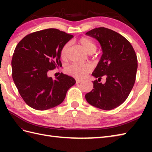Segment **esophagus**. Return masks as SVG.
<instances>
[{"mask_svg":"<svg viewBox=\"0 0 152 152\" xmlns=\"http://www.w3.org/2000/svg\"><path fill=\"white\" fill-rule=\"evenodd\" d=\"M76 83H81V82H82L83 80H79V79H76Z\"/></svg>","mask_w":152,"mask_h":152,"instance_id":"1","label":"esophagus"}]
</instances>
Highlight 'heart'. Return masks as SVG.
<instances>
[{
    "label": "heart",
    "mask_w": 152,
    "mask_h": 152,
    "mask_svg": "<svg viewBox=\"0 0 152 152\" xmlns=\"http://www.w3.org/2000/svg\"><path fill=\"white\" fill-rule=\"evenodd\" d=\"M80 43L82 48L87 52L92 53L95 52L96 49V46L94 42L88 38H82L80 40ZM69 48V43L64 45L61 49L60 56L63 59H65L67 57V51ZM92 70V66L88 63H74L69 64L66 68V72L75 77L76 78H83L87 74L90 72Z\"/></svg>",
    "instance_id": "b5f03b06"
}]
</instances>
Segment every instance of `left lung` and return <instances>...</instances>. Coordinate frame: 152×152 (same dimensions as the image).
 I'll return each mask as SVG.
<instances>
[{
  "label": "left lung",
  "instance_id": "left-lung-1",
  "mask_svg": "<svg viewBox=\"0 0 152 152\" xmlns=\"http://www.w3.org/2000/svg\"><path fill=\"white\" fill-rule=\"evenodd\" d=\"M102 48L101 59L92 73L99 79L104 75L105 84L93 81V89L85 95L95 107L110 110L121 105L128 97L134 84L138 67L137 57L131 43L122 35L105 27L87 32Z\"/></svg>",
  "mask_w": 152,
  "mask_h": 152
}]
</instances>
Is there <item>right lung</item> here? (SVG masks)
Instances as JSON below:
<instances>
[{
  "label": "right lung",
  "instance_id": "right-lung-1",
  "mask_svg": "<svg viewBox=\"0 0 152 152\" xmlns=\"http://www.w3.org/2000/svg\"><path fill=\"white\" fill-rule=\"evenodd\" d=\"M72 35L48 28L25 36L14 50L12 78L23 101L30 107L45 110L60 104L69 89L75 84L72 77L61 73L53 79L48 72L62 66L60 51Z\"/></svg>",
  "mask_w": 152,
  "mask_h": 152
}]
</instances>
